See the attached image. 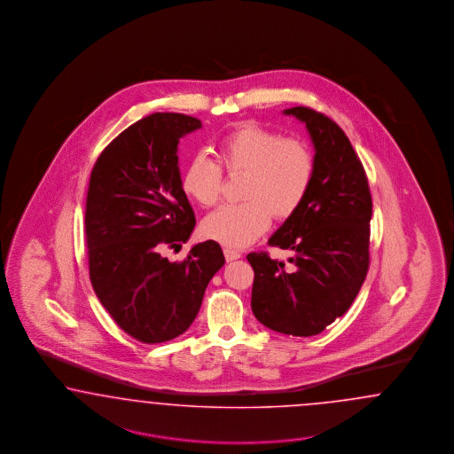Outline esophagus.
I'll return each instance as SVG.
<instances>
[{
    "mask_svg": "<svg viewBox=\"0 0 454 454\" xmlns=\"http://www.w3.org/2000/svg\"><path fill=\"white\" fill-rule=\"evenodd\" d=\"M224 258H226V262H234V260H238V258H241V253L239 251H236V249H231V247H224Z\"/></svg>",
    "mask_w": 454,
    "mask_h": 454,
    "instance_id": "esophagus-1",
    "label": "esophagus"
}]
</instances>
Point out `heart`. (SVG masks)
<instances>
[{"label": "heart", "instance_id": "obj_1", "mask_svg": "<svg viewBox=\"0 0 454 454\" xmlns=\"http://www.w3.org/2000/svg\"><path fill=\"white\" fill-rule=\"evenodd\" d=\"M218 163L196 154L184 168L181 188L200 207H215L224 175L241 179L238 205L207 215L201 231L230 247H247L276 221L293 218L304 205L317 176V156L300 137H283L258 123H241L216 146Z\"/></svg>", "mask_w": 454, "mask_h": 454}]
</instances>
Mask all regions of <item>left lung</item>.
<instances>
[{"instance_id": "left-lung-1", "label": "left lung", "mask_w": 454, "mask_h": 454, "mask_svg": "<svg viewBox=\"0 0 454 454\" xmlns=\"http://www.w3.org/2000/svg\"><path fill=\"white\" fill-rule=\"evenodd\" d=\"M306 123L317 150V176L300 211L268 245L291 253L289 266L254 251L251 309L270 330L315 336L343 317L370 270L372 192L343 129L308 106L286 110Z\"/></svg>"}]
</instances>
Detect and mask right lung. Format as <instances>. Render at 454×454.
Masks as SVG:
<instances>
[{"label": "right lung", "instance_id": "1", "mask_svg": "<svg viewBox=\"0 0 454 454\" xmlns=\"http://www.w3.org/2000/svg\"><path fill=\"white\" fill-rule=\"evenodd\" d=\"M201 128L181 113H153L128 126L98 156L84 211L90 279L98 300L139 343H165L192 326L209 279L224 264L207 239L181 262L196 224L181 188L179 137Z\"/></svg>", "mask_w": 454, "mask_h": 454}]
</instances>
